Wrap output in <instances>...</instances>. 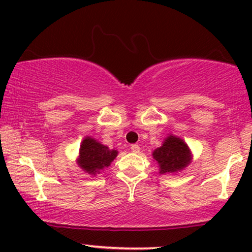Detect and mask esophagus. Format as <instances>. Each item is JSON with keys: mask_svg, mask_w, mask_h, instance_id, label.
I'll return each mask as SVG.
<instances>
[{"mask_svg": "<svg viewBox=\"0 0 252 252\" xmlns=\"http://www.w3.org/2000/svg\"><path fill=\"white\" fill-rule=\"evenodd\" d=\"M130 150L133 151V153H139L140 151V146L139 144H132V146H130Z\"/></svg>", "mask_w": 252, "mask_h": 252, "instance_id": "obj_1", "label": "esophagus"}]
</instances>
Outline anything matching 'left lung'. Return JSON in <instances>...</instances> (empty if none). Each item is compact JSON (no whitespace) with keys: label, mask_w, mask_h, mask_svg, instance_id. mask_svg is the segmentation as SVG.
<instances>
[{"label":"left lung","mask_w":252,"mask_h":252,"mask_svg":"<svg viewBox=\"0 0 252 252\" xmlns=\"http://www.w3.org/2000/svg\"><path fill=\"white\" fill-rule=\"evenodd\" d=\"M154 159L159 165L160 174H173L184 170L191 161V153L180 137L168 135L153 153Z\"/></svg>","instance_id":"left-lung-1"}]
</instances>
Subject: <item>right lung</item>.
<instances>
[{
    "mask_svg": "<svg viewBox=\"0 0 252 252\" xmlns=\"http://www.w3.org/2000/svg\"><path fill=\"white\" fill-rule=\"evenodd\" d=\"M118 151L109 149L91 136L85 137L79 151L78 165L88 174H98L104 167L110 166Z\"/></svg>",
    "mask_w": 252,
    "mask_h": 252,
    "instance_id": "add662e5",
    "label": "right lung"
}]
</instances>
